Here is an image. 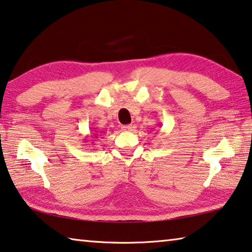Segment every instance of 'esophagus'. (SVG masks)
Listing matches in <instances>:
<instances>
[{
    "label": "esophagus",
    "mask_w": 252,
    "mask_h": 252,
    "mask_svg": "<svg viewBox=\"0 0 252 252\" xmlns=\"http://www.w3.org/2000/svg\"><path fill=\"white\" fill-rule=\"evenodd\" d=\"M121 129H122L123 131H131L132 126H131V125H125V126H121Z\"/></svg>",
    "instance_id": "obj_1"
}]
</instances>
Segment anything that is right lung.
I'll return each instance as SVG.
<instances>
[{"label": "right lung", "instance_id": "right-lung-1", "mask_svg": "<svg viewBox=\"0 0 252 252\" xmlns=\"http://www.w3.org/2000/svg\"><path fill=\"white\" fill-rule=\"evenodd\" d=\"M97 133H99V132H94V133H93V135H94V138H97V135H99V134H97ZM91 138H93L92 135H91ZM84 141H87V140L84 139Z\"/></svg>", "mask_w": 252, "mask_h": 252}]
</instances>
